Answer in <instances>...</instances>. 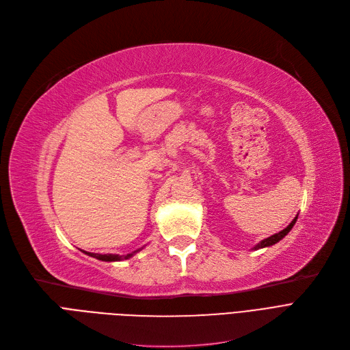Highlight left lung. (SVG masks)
Segmentation results:
<instances>
[{"mask_svg": "<svg viewBox=\"0 0 350 350\" xmlns=\"http://www.w3.org/2000/svg\"><path fill=\"white\" fill-rule=\"evenodd\" d=\"M297 219H298V214H297V217L292 219V221L289 223V226L286 227V228H284L282 231H280V232H277V234H273V235H271V237H268V238H265V240H262V241H260L258 244H256L252 250L254 251H256V250H261V248H265V247H271V245H273V244H277V243H280L282 238L292 230V227L295 226V223H297Z\"/></svg>", "mask_w": 350, "mask_h": 350, "instance_id": "1", "label": "left lung"}]
</instances>
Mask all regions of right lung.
Segmentation results:
<instances>
[{"instance_id": "add662e5", "label": "right lung", "mask_w": 350, "mask_h": 350, "mask_svg": "<svg viewBox=\"0 0 350 350\" xmlns=\"http://www.w3.org/2000/svg\"><path fill=\"white\" fill-rule=\"evenodd\" d=\"M144 247H146V245H143V247L139 248V250H135V251L131 252V254H126V255H119V254H95V252H88V251H83V250H81V251H82L83 254L89 255V256H94V258H96V260H99V261L115 262V261H123V260L132 258L133 255H136V254H137L139 251H142Z\"/></svg>"}]
</instances>
